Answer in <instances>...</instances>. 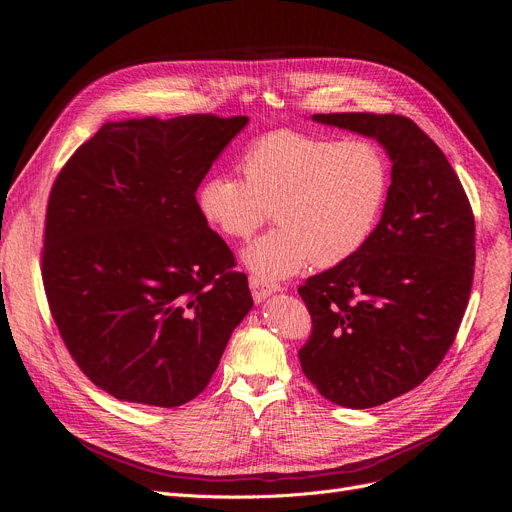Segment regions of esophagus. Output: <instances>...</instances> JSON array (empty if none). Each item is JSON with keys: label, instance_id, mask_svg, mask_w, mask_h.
I'll use <instances>...</instances> for the list:
<instances>
[{"label": "esophagus", "instance_id": "1", "mask_svg": "<svg viewBox=\"0 0 512 512\" xmlns=\"http://www.w3.org/2000/svg\"><path fill=\"white\" fill-rule=\"evenodd\" d=\"M249 286H251V294H253L255 303H263L267 297H270V294H274V292L280 290L278 284H267V282H263V280L257 278V276H251V278H249Z\"/></svg>", "mask_w": 512, "mask_h": 512}]
</instances>
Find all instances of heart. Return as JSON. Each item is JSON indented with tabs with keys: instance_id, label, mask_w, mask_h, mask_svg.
<instances>
[{
	"instance_id": "b5f03b06",
	"label": "heart",
	"mask_w": 512,
	"mask_h": 512,
	"mask_svg": "<svg viewBox=\"0 0 512 512\" xmlns=\"http://www.w3.org/2000/svg\"><path fill=\"white\" fill-rule=\"evenodd\" d=\"M242 172L205 178L197 191L203 220L230 238H247L265 222L280 228L245 251L261 280H282L357 255L382 218L390 166L365 139L315 137L294 130L265 134L242 155Z\"/></svg>"
}]
</instances>
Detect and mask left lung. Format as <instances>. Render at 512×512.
<instances>
[{"mask_svg": "<svg viewBox=\"0 0 512 512\" xmlns=\"http://www.w3.org/2000/svg\"><path fill=\"white\" fill-rule=\"evenodd\" d=\"M315 122L378 141L392 161L382 220L367 245L299 294L311 336L307 380L346 409H371L417 388L448 353L475 265V220L442 149L398 114H315Z\"/></svg>", "mask_w": 512, "mask_h": 512, "instance_id": "left-lung-1", "label": "left lung"}]
</instances>
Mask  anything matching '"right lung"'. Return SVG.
I'll list each match as a JSON object with an SVG mask.
<instances>
[{"mask_svg":"<svg viewBox=\"0 0 512 512\" xmlns=\"http://www.w3.org/2000/svg\"><path fill=\"white\" fill-rule=\"evenodd\" d=\"M247 116L107 122L51 186L41 276L74 363L118 400L180 407L253 307L197 188Z\"/></svg>","mask_w":512,"mask_h":512,"instance_id":"right-lung-1","label":"right lung"}]
</instances>
